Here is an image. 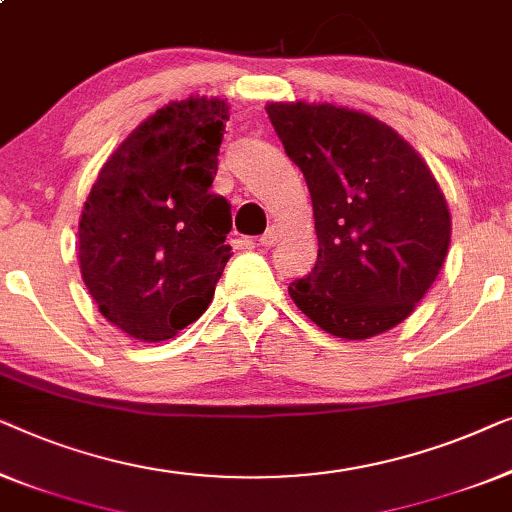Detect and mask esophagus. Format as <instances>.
Listing matches in <instances>:
<instances>
[{
    "label": "esophagus",
    "instance_id": "1",
    "mask_svg": "<svg viewBox=\"0 0 512 512\" xmlns=\"http://www.w3.org/2000/svg\"><path fill=\"white\" fill-rule=\"evenodd\" d=\"M276 243H278V232H276V229H266V232L259 236V246L271 248V246H276Z\"/></svg>",
    "mask_w": 512,
    "mask_h": 512
}]
</instances>
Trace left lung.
Returning a JSON list of instances; mask_svg holds the SVG:
<instances>
[{
  "mask_svg": "<svg viewBox=\"0 0 512 512\" xmlns=\"http://www.w3.org/2000/svg\"><path fill=\"white\" fill-rule=\"evenodd\" d=\"M266 113L313 201L318 262L287 287L327 334L364 341L415 311L450 246V211L427 162L373 115L273 102Z\"/></svg>",
  "mask_w": 512,
  "mask_h": 512,
  "instance_id": "obj_1",
  "label": "left lung"
}]
</instances>
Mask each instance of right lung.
<instances>
[{
  "label": "right lung",
  "mask_w": 512,
  "mask_h": 512,
  "mask_svg": "<svg viewBox=\"0 0 512 512\" xmlns=\"http://www.w3.org/2000/svg\"><path fill=\"white\" fill-rule=\"evenodd\" d=\"M229 106L171 102L106 160L78 222V262L111 325L157 343L201 318L232 257V206L211 192Z\"/></svg>",
  "instance_id": "add662e5"
}]
</instances>
